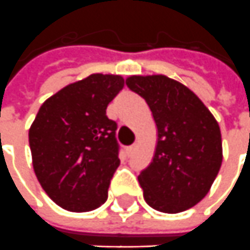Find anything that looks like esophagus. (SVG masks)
Instances as JSON below:
<instances>
[{
  "mask_svg": "<svg viewBox=\"0 0 250 250\" xmlns=\"http://www.w3.org/2000/svg\"><path fill=\"white\" fill-rule=\"evenodd\" d=\"M136 148H137V144H132L130 147L128 148V151H129V154H133L136 151Z\"/></svg>",
  "mask_w": 250,
  "mask_h": 250,
  "instance_id": "esophagus-1",
  "label": "esophagus"
}]
</instances>
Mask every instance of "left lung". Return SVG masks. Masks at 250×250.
I'll use <instances>...</instances> for the list:
<instances>
[{"label": "left lung", "instance_id": "8db88e82", "mask_svg": "<svg viewBox=\"0 0 250 250\" xmlns=\"http://www.w3.org/2000/svg\"><path fill=\"white\" fill-rule=\"evenodd\" d=\"M126 85L147 102L158 129L152 162L139 175L144 200L166 214L193 207L222 165L218 122L194 92L167 76H130Z\"/></svg>", "mask_w": 250, "mask_h": 250}]
</instances>
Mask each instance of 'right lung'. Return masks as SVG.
<instances>
[{"instance_id":"obj_1","label":"right lung","mask_w":250,"mask_h":250,"mask_svg":"<svg viewBox=\"0 0 250 250\" xmlns=\"http://www.w3.org/2000/svg\"><path fill=\"white\" fill-rule=\"evenodd\" d=\"M122 88L121 76L94 73L50 96L31 125L36 178L63 209L87 212L107 200L120 147L106 108Z\"/></svg>"}]
</instances>
